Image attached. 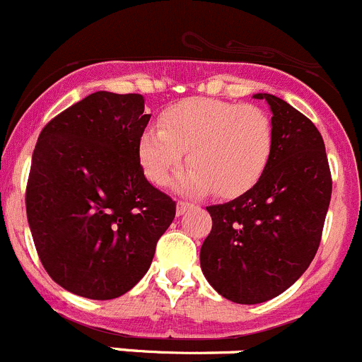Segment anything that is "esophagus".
<instances>
[{
  "instance_id": "esophagus-1",
  "label": "esophagus",
  "mask_w": 362,
  "mask_h": 362,
  "mask_svg": "<svg viewBox=\"0 0 362 362\" xmlns=\"http://www.w3.org/2000/svg\"><path fill=\"white\" fill-rule=\"evenodd\" d=\"M190 202H185V201H179L177 202V215H185V211H187L188 208H190Z\"/></svg>"
}]
</instances>
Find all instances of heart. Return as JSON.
Masks as SVG:
<instances>
[{"label": "heart", "mask_w": 362, "mask_h": 362, "mask_svg": "<svg viewBox=\"0 0 362 362\" xmlns=\"http://www.w3.org/2000/svg\"><path fill=\"white\" fill-rule=\"evenodd\" d=\"M188 151L192 165L179 187L222 199L247 194L274 153V126L256 105L194 98L165 110L139 139V160L154 185H167Z\"/></svg>", "instance_id": "obj_1"}]
</instances>
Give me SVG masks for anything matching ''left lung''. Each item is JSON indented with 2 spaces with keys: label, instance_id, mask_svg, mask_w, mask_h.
I'll list each match as a JSON object with an SVG mask.
<instances>
[{
  "label": "left lung",
  "instance_id": "obj_1",
  "mask_svg": "<svg viewBox=\"0 0 362 362\" xmlns=\"http://www.w3.org/2000/svg\"><path fill=\"white\" fill-rule=\"evenodd\" d=\"M274 153L247 194L208 206L213 226L201 247V268L227 300L261 304L308 270L322 240L332 194L325 144L315 124L272 94Z\"/></svg>",
  "mask_w": 362,
  "mask_h": 362
}]
</instances>
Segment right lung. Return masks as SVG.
I'll return each instance as SVG.
<instances>
[{
  "mask_svg": "<svg viewBox=\"0 0 362 362\" xmlns=\"http://www.w3.org/2000/svg\"><path fill=\"white\" fill-rule=\"evenodd\" d=\"M151 115L140 94L94 92L44 126L26 185L40 263L67 291L110 300L149 270L175 202L139 160Z\"/></svg>",
  "mask_w": 362,
  "mask_h": 362,
  "instance_id": "1",
  "label": "right lung"
}]
</instances>
